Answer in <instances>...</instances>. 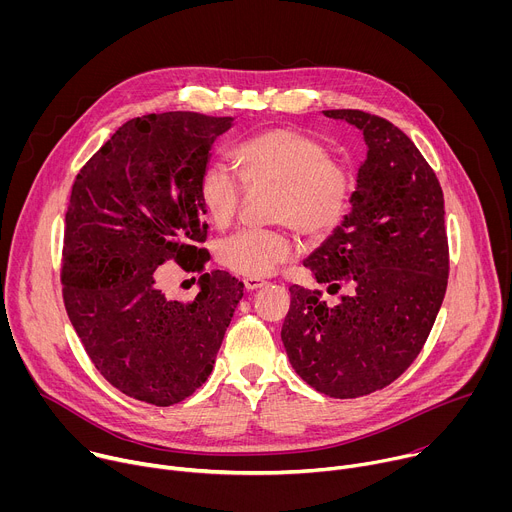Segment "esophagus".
<instances>
[{
  "instance_id": "1",
  "label": "esophagus",
  "mask_w": 512,
  "mask_h": 512,
  "mask_svg": "<svg viewBox=\"0 0 512 512\" xmlns=\"http://www.w3.org/2000/svg\"><path fill=\"white\" fill-rule=\"evenodd\" d=\"M243 283H245V289H247V291H255V289H259V287L265 285L263 279H249V277H247Z\"/></svg>"
}]
</instances>
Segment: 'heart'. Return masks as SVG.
I'll use <instances>...</instances> for the list:
<instances>
[{
  "label": "heart",
  "mask_w": 512,
  "mask_h": 512,
  "mask_svg": "<svg viewBox=\"0 0 512 512\" xmlns=\"http://www.w3.org/2000/svg\"><path fill=\"white\" fill-rule=\"evenodd\" d=\"M237 178L223 166L210 164L200 174L198 198L208 223L225 229L233 223L243 188H273L269 218L294 227L308 239L330 235L348 212L352 176L330 158L328 145L302 129L271 127L249 135L231 152ZM291 255L285 229H245L216 247V261L227 271L257 279L269 275Z\"/></svg>",
  "instance_id": "obj_1"
}]
</instances>
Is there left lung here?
<instances>
[{"label":"left lung","mask_w":512,"mask_h":512,"mask_svg":"<svg viewBox=\"0 0 512 512\" xmlns=\"http://www.w3.org/2000/svg\"><path fill=\"white\" fill-rule=\"evenodd\" d=\"M358 127L369 145L352 210L306 261L320 289L291 285L281 340L316 391L354 399L385 389L421 352L442 308L450 251L444 192L415 143L391 121L358 109L324 111Z\"/></svg>","instance_id":"1"}]
</instances>
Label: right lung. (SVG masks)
Here are the masks:
<instances>
[{"mask_svg": "<svg viewBox=\"0 0 512 512\" xmlns=\"http://www.w3.org/2000/svg\"><path fill=\"white\" fill-rule=\"evenodd\" d=\"M233 117L150 113L123 123L72 184L62 247V298L97 371L158 407L190 397L212 364L243 283L202 273L190 302L160 289L164 269L204 271L198 182Z\"/></svg>", "mask_w": 512, "mask_h": 512, "instance_id": "1", "label": "right lung"}]
</instances>
